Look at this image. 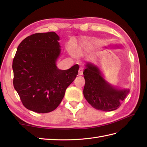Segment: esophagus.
I'll use <instances>...</instances> for the list:
<instances>
[{
  "label": "esophagus",
  "mask_w": 147,
  "mask_h": 147,
  "mask_svg": "<svg viewBox=\"0 0 147 147\" xmlns=\"http://www.w3.org/2000/svg\"><path fill=\"white\" fill-rule=\"evenodd\" d=\"M83 68H82V67H80V68L79 69V71H78V75H80V76L82 75V74H83Z\"/></svg>",
  "instance_id": "obj_1"
}]
</instances>
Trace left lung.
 <instances>
[{
	"label": "left lung",
	"instance_id": "obj_1",
	"mask_svg": "<svg viewBox=\"0 0 147 147\" xmlns=\"http://www.w3.org/2000/svg\"><path fill=\"white\" fill-rule=\"evenodd\" d=\"M83 74L85 80L84 96L96 110H116L129 92V90L114 88L103 78L98 68L92 64L86 65Z\"/></svg>",
	"mask_w": 147,
	"mask_h": 147
}]
</instances>
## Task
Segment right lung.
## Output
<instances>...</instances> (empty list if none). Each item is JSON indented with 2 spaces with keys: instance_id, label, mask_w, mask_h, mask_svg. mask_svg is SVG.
<instances>
[{
  "instance_id": "obj_1",
  "label": "right lung",
  "mask_w": 147,
  "mask_h": 147,
  "mask_svg": "<svg viewBox=\"0 0 147 147\" xmlns=\"http://www.w3.org/2000/svg\"><path fill=\"white\" fill-rule=\"evenodd\" d=\"M58 40L55 32L33 34L20 43L12 61L14 88L24 107L37 113L55 110L78 75V64L67 70L56 66Z\"/></svg>"
}]
</instances>
